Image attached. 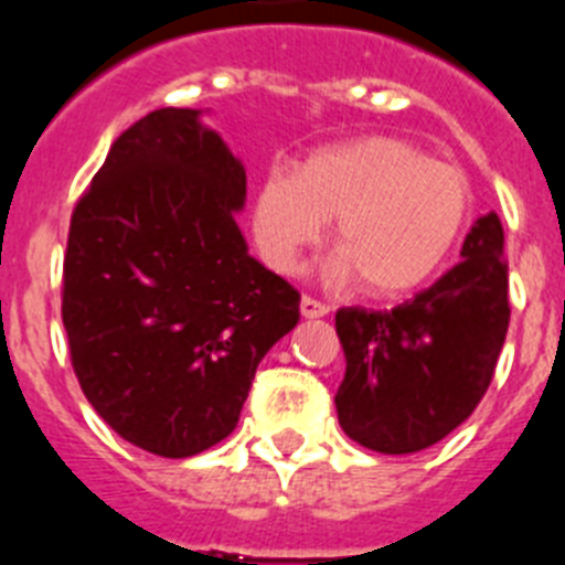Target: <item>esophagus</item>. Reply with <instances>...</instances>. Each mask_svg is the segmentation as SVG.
<instances>
[{"mask_svg":"<svg viewBox=\"0 0 565 565\" xmlns=\"http://www.w3.org/2000/svg\"><path fill=\"white\" fill-rule=\"evenodd\" d=\"M327 312H330V303L318 301V298H312V296L301 298V316L303 318H323Z\"/></svg>","mask_w":565,"mask_h":565,"instance_id":"obj_1","label":"esophagus"}]
</instances>
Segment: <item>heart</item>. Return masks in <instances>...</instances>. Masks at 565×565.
Returning a JSON list of instances; mask_svg holds the SVG:
<instances>
[{"instance_id": "heart-1", "label": "heart", "mask_w": 565, "mask_h": 565, "mask_svg": "<svg viewBox=\"0 0 565 565\" xmlns=\"http://www.w3.org/2000/svg\"><path fill=\"white\" fill-rule=\"evenodd\" d=\"M469 175L392 136L323 147L296 175L273 173L255 199L253 230L264 262L292 273L327 218L338 247L332 273L358 276L366 296H404L452 258L472 224Z\"/></svg>"}]
</instances>
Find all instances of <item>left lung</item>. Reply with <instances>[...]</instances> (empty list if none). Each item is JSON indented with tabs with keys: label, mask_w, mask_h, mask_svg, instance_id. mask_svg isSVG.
Wrapping results in <instances>:
<instances>
[{
	"label": "left lung",
	"mask_w": 565,
	"mask_h": 565,
	"mask_svg": "<svg viewBox=\"0 0 565 565\" xmlns=\"http://www.w3.org/2000/svg\"><path fill=\"white\" fill-rule=\"evenodd\" d=\"M463 262L395 310L341 307V429L372 452L444 440L487 395L509 330V264L498 213L475 222Z\"/></svg>",
	"instance_id": "1"
}]
</instances>
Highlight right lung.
<instances>
[{
  "label": "right lung",
  "instance_id": "1",
  "mask_svg": "<svg viewBox=\"0 0 565 565\" xmlns=\"http://www.w3.org/2000/svg\"><path fill=\"white\" fill-rule=\"evenodd\" d=\"M247 175L199 110L161 107L110 145L71 215L62 323L116 435L190 458L238 424L255 370L298 323L292 284L247 255Z\"/></svg>",
  "mask_w": 565,
  "mask_h": 565
}]
</instances>
